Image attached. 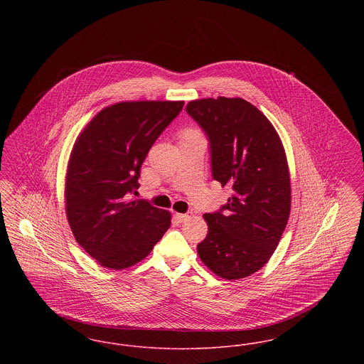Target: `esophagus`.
<instances>
[{"label":"esophagus","mask_w":364,"mask_h":364,"mask_svg":"<svg viewBox=\"0 0 364 364\" xmlns=\"http://www.w3.org/2000/svg\"><path fill=\"white\" fill-rule=\"evenodd\" d=\"M174 215H176V218H177V221H178V223H186V221H188V220L191 218L190 214H181V213H176Z\"/></svg>","instance_id":"1"}]
</instances>
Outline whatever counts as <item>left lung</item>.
I'll return each mask as SVG.
<instances>
[{"mask_svg":"<svg viewBox=\"0 0 364 364\" xmlns=\"http://www.w3.org/2000/svg\"><path fill=\"white\" fill-rule=\"evenodd\" d=\"M208 135L213 178L232 188L220 211L205 214L208 232L198 255L225 279L248 277L263 267L291 213V178L277 131L242 98L191 101L186 107Z\"/></svg>","mask_w":364,"mask_h":364,"instance_id":"obj_1","label":"left lung"}]
</instances>
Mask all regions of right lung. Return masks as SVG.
<instances>
[{
	"label": "right lung",
	"mask_w": 364,
	"mask_h": 364,
	"mask_svg": "<svg viewBox=\"0 0 364 364\" xmlns=\"http://www.w3.org/2000/svg\"><path fill=\"white\" fill-rule=\"evenodd\" d=\"M183 101H132L102 109L77 136L65 177L72 233L87 254L122 270L144 259L171 226V213L136 193L140 166Z\"/></svg>",
	"instance_id": "add662e5"
}]
</instances>
